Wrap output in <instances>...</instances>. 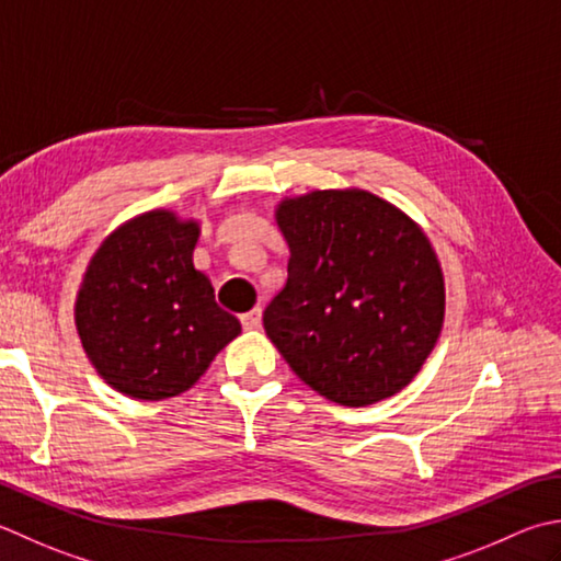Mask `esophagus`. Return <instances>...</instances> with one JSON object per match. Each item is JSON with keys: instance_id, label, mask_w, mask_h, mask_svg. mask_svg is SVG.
Returning <instances> with one entry per match:
<instances>
[{"instance_id": "esophagus-1", "label": "esophagus", "mask_w": 561, "mask_h": 561, "mask_svg": "<svg viewBox=\"0 0 561 561\" xmlns=\"http://www.w3.org/2000/svg\"><path fill=\"white\" fill-rule=\"evenodd\" d=\"M260 321H262V311L260 309H252V311L240 316V323H243L245 331H255V328H260Z\"/></svg>"}]
</instances>
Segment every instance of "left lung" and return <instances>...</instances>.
<instances>
[{
	"label": "left lung",
	"mask_w": 561,
	"mask_h": 561,
	"mask_svg": "<svg viewBox=\"0 0 561 561\" xmlns=\"http://www.w3.org/2000/svg\"><path fill=\"white\" fill-rule=\"evenodd\" d=\"M287 284L265 331L296 377L343 405L401 391L440 335L445 284L431 240L409 216L359 190L282 202Z\"/></svg>",
	"instance_id": "1"
}]
</instances>
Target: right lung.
<instances>
[{
	"label": "right lung",
	"instance_id": "1",
	"mask_svg": "<svg viewBox=\"0 0 561 561\" xmlns=\"http://www.w3.org/2000/svg\"><path fill=\"white\" fill-rule=\"evenodd\" d=\"M196 238L194 221L148 211L116 228L87 267L77 333L99 375L130 399L178 397L240 333L194 270Z\"/></svg>",
	"mask_w": 561,
	"mask_h": 561
}]
</instances>
